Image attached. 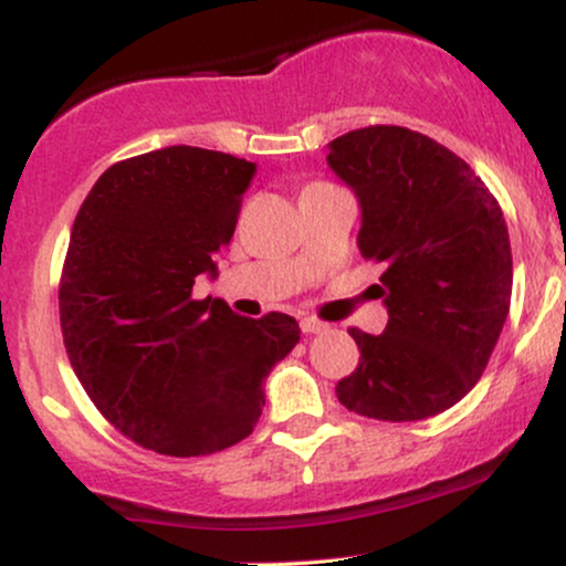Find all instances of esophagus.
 <instances>
[{
    "label": "esophagus",
    "instance_id": "obj_1",
    "mask_svg": "<svg viewBox=\"0 0 566 566\" xmlns=\"http://www.w3.org/2000/svg\"><path fill=\"white\" fill-rule=\"evenodd\" d=\"M301 329L305 335H319V333H327V324L319 322V319H303L301 322Z\"/></svg>",
    "mask_w": 566,
    "mask_h": 566
}]
</instances>
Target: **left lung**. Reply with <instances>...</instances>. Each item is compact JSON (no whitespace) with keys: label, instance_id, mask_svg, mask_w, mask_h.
I'll list each match as a JSON object with an SVG mask.
<instances>
[{"label":"left lung","instance_id":"left-lung-1","mask_svg":"<svg viewBox=\"0 0 566 566\" xmlns=\"http://www.w3.org/2000/svg\"><path fill=\"white\" fill-rule=\"evenodd\" d=\"M327 148L359 201L356 244L382 263L375 290L388 305L380 335L348 329L361 359L335 394L375 420L433 418L476 386L509 319L505 218L482 178L423 133L378 125Z\"/></svg>","mask_w":566,"mask_h":566}]
</instances>
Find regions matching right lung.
<instances>
[{"label":"right lung","instance_id":"add662e5","mask_svg":"<svg viewBox=\"0 0 566 566\" xmlns=\"http://www.w3.org/2000/svg\"><path fill=\"white\" fill-rule=\"evenodd\" d=\"M255 161L167 146L108 167L71 229L61 279L69 361L103 418L172 458L212 454L250 437L263 382L301 340L287 314L247 319L216 279Z\"/></svg>","mask_w":566,"mask_h":566}]
</instances>
